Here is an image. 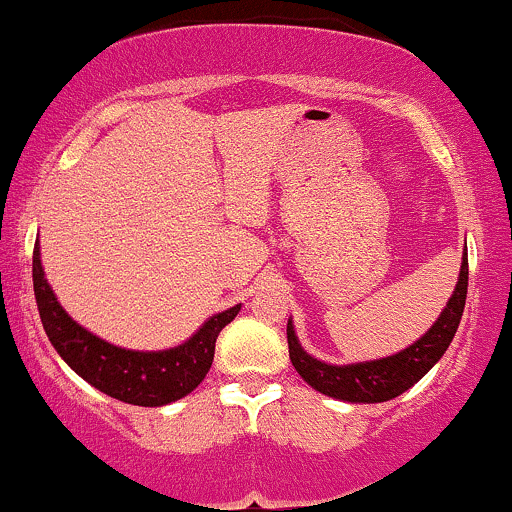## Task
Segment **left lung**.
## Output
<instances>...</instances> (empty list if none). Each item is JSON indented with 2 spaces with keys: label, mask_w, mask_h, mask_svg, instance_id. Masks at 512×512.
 <instances>
[{
  "label": "left lung",
  "mask_w": 512,
  "mask_h": 512,
  "mask_svg": "<svg viewBox=\"0 0 512 512\" xmlns=\"http://www.w3.org/2000/svg\"><path fill=\"white\" fill-rule=\"evenodd\" d=\"M465 295H468V252H463L461 274L449 302L432 323L430 331L392 357L357 361V364H328L312 357L295 335L293 319H288V352L295 371L307 385L326 397L349 404H380L404 394L444 357L461 323Z\"/></svg>",
  "instance_id": "8db88e82"
}]
</instances>
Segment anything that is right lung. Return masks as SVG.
Wrapping results in <instances>:
<instances>
[{"label":"right lung","instance_id":"right-lung-1","mask_svg":"<svg viewBox=\"0 0 512 512\" xmlns=\"http://www.w3.org/2000/svg\"><path fill=\"white\" fill-rule=\"evenodd\" d=\"M32 286L44 333L61 359L99 392L134 406H165L196 390L215 359L217 335L241 312V304H236L210 316L181 345L144 352L111 345L61 307L44 278L40 241L32 252Z\"/></svg>","mask_w":512,"mask_h":512}]
</instances>
